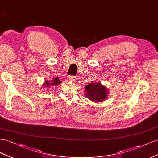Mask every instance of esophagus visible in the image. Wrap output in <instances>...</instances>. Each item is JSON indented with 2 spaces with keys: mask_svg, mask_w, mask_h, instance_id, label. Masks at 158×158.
<instances>
[{
  "mask_svg": "<svg viewBox=\"0 0 158 158\" xmlns=\"http://www.w3.org/2000/svg\"><path fill=\"white\" fill-rule=\"evenodd\" d=\"M75 76H73V75H70L69 77V81H75Z\"/></svg>",
  "mask_w": 158,
  "mask_h": 158,
  "instance_id": "obj_1",
  "label": "esophagus"
}]
</instances>
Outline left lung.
I'll use <instances>...</instances> for the list:
<instances>
[{
    "instance_id": "left-lung-1",
    "label": "left lung",
    "mask_w": 158,
    "mask_h": 158,
    "mask_svg": "<svg viewBox=\"0 0 158 158\" xmlns=\"http://www.w3.org/2000/svg\"><path fill=\"white\" fill-rule=\"evenodd\" d=\"M86 97L94 102H101L104 101L107 97L108 91L105 87L100 83H91L86 85Z\"/></svg>"
}]
</instances>
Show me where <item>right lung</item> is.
I'll use <instances>...</instances> for the list:
<instances>
[{
  "label": "right lung",
  "instance_id": "add662e5",
  "mask_svg": "<svg viewBox=\"0 0 158 158\" xmlns=\"http://www.w3.org/2000/svg\"><path fill=\"white\" fill-rule=\"evenodd\" d=\"M61 83V81L58 79L57 77L54 78L52 81H46V83H45L44 85H46V87H49V85H57L58 84H60Z\"/></svg>",
  "mask_w": 158,
  "mask_h": 158
}]
</instances>
